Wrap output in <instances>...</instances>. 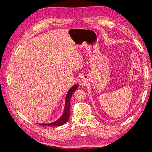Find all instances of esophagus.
Returning <instances> with one entry per match:
<instances>
[{
  "mask_svg": "<svg viewBox=\"0 0 152 152\" xmlns=\"http://www.w3.org/2000/svg\"><path fill=\"white\" fill-rule=\"evenodd\" d=\"M81 81L83 82V83H85V82H86V79L85 77H82V79H81Z\"/></svg>",
  "mask_w": 152,
  "mask_h": 152,
  "instance_id": "esophagus-1",
  "label": "esophagus"
}]
</instances>
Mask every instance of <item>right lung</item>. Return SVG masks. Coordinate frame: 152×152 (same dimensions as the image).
<instances>
[{
  "label": "right lung",
  "mask_w": 152,
  "mask_h": 152,
  "mask_svg": "<svg viewBox=\"0 0 152 152\" xmlns=\"http://www.w3.org/2000/svg\"><path fill=\"white\" fill-rule=\"evenodd\" d=\"M78 84L73 85L72 87L69 89L68 91L67 92V94L66 95L65 98V108H64V111L61 116L59 117L57 121H54L50 123H44V124H39V125L42 126H60L65 124L70 118V102L72 94L77 89Z\"/></svg>",
  "instance_id": "right-lung-1"
}]
</instances>
